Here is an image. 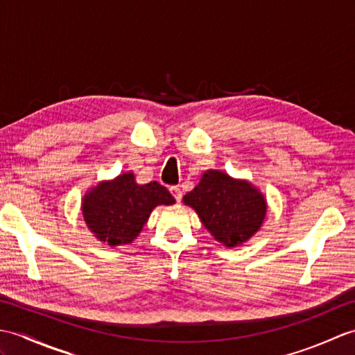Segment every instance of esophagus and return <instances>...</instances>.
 Listing matches in <instances>:
<instances>
[{"label":"esophagus","mask_w":355,"mask_h":355,"mask_svg":"<svg viewBox=\"0 0 355 355\" xmlns=\"http://www.w3.org/2000/svg\"><path fill=\"white\" fill-rule=\"evenodd\" d=\"M171 193L173 195V198H175L178 202L182 201V198H183V191L180 189L178 186H172V187H171Z\"/></svg>","instance_id":"34e87169"}]
</instances>
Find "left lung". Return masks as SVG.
<instances>
[{
    "label": "left lung",
    "mask_w": 355,
    "mask_h": 355,
    "mask_svg": "<svg viewBox=\"0 0 355 355\" xmlns=\"http://www.w3.org/2000/svg\"><path fill=\"white\" fill-rule=\"evenodd\" d=\"M183 201L197 210L205 227L227 247L252 238L267 212L266 200L252 184L220 171H207Z\"/></svg>",
    "instance_id": "obj_1"
}]
</instances>
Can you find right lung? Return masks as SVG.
<instances>
[{
	"instance_id": "right-lung-1",
	"label": "right lung",
	"mask_w": 355,
	"mask_h": 355,
	"mask_svg": "<svg viewBox=\"0 0 355 355\" xmlns=\"http://www.w3.org/2000/svg\"><path fill=\"white\" fill-rule=\"evenodd\" d=\"M173 202L175 198L160 183L137 184L132 173H123L88 192L82 201V214L96 238L117 245L131 243L139 235L155 206Z\"/></svg>"
}]
</instances>
